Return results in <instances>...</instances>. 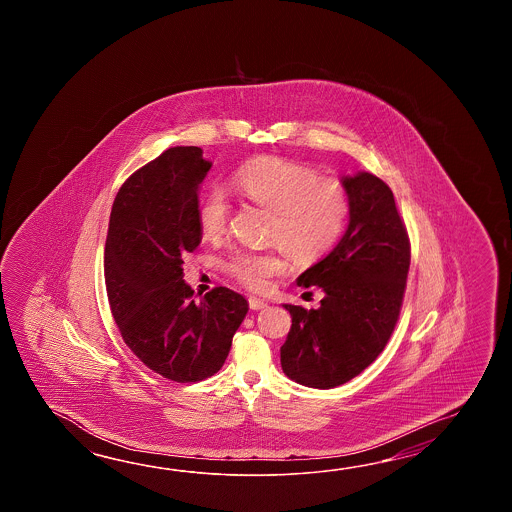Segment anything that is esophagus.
Returning <instances> with one entry per match:
<instances>
[{
	"instance_id": "34e87169",
	"label": "esophagus",
	"mask_w": 512,
	"mask_h": 512,
	"mask_svg": "<svg viewBox=\"0 0 512 512\" xmlns=\"http://www.w3.org/2000/svg\"><path fill=\"white\" fill-rule=\"evenodd\" d=\"M249 305H251V309H254V311H260L263 307H267V302L261 300V298H256V296H251L249 298Z\"/></svg>"
}]
</instances>
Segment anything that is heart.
Returning a JSON list of instances; mask_svg holds the SVG:
<instances>
[{
	"instance_id": "b5f03b06",
	"label": "heart",
	"mask_w": 512,
	"mask_h": 512,
	"mask_svg": "<svg viewBox=\"0 0 512 512\" xmlns=\"http://www.w3.org/2000/svg\"><path fill=\"white\" fill-rule=\"evenodd\" d=\"M232 190L245 201L271 212L269 240L282 245L294 260L311 261L337 243L348 223L349 197L337 179L283 159H258L232 177ZM230 205L221 190L201 199L197 223L203 238L219 241L229 230ZM287 269L282 252H236L229 271L254 291Z\"/></svg>"
}]
</instances>
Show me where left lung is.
<instances>
[{"label":"left lung","mask_w":512,"mask_h":512,"mask_svg":"<svg viewBox=\"0 0 512 512\" xmlns=\"http://www.w3.org/2000/svg\"><path fill=\"white\" fill-rule=\"evenodd\" d=\"M349 223L326 258L302 272L300 287H320L318 309L283 304L293 326L280 348L291 381L329 390L357 377L390 340L403 304L410 241L390 186L370 172L340 179Z\"/></svg>","instance_id":"obj_1"}]
</instances>
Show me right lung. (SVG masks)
Here are the masks:
<instances>
[{"mask_svg": "<svg viewBox=\"0 0 512 512\" xmlns=\"http://www.w3.org/2000/svg\"><path fill=\"white\" fill-rule=\"evenodd\" d=\"M212 163L177 146L120 186L109 216L104 276L111 315L128 348L175 382L221 370L249 302L216 287L199 302L183 280V258L201 243L199 188Z\"/></svg>", "mask_w": 512, "mask_h": 512, "instance_id": "add662e5", "label": "right lung"}]
</instances>
